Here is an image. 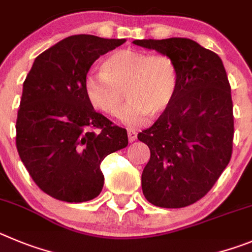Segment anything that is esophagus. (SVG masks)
<instances>
[{
    "label": "esophagus",
    "instance_id": "obj_1",
    "mask_svg": "<svg viewBox=\"0 0 252 252\" xmlns=\"http://www.w3.org/2000/svg\"><path fill=\"white\" fill-rule=\"evenodd\" d=\"M138 137V133L134 129H128V139L129 142H134Z\"/></svg>",
    "mask_w": 252,
    "mask_h": 252
}]
</instances>
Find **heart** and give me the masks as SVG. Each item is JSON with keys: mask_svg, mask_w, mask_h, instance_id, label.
<instances>
[{"mask_svg": "<svg viewBox=\"0 0 252 252\" xmlns=\"http://www.w3.org/2000/svg\"><path fill=\"white\" fill-rule=\"evenodd\" d=\"M178 83V67L168 55L124 49L104 59L101 72H88L84 92L95 109L112 117L123 110L126 94L130 103L124 112V122L138 126L149 113L154 117L171 105Z\"/></svg>", "mask_w": 252, "mask_h": 252, "instance_id": "1", "label": "heart"}]
</instances>
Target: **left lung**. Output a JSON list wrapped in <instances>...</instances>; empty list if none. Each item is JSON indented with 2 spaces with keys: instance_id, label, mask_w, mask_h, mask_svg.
Returning a JSON list of instances; mask_svg holds the SVG:
<instances>
[{
  "instance_id": "1",
  "label": "left lung",
  "mask_w": 252,
  "mask_h": 252,
  "mask_svg": "<svg viewBox=\"0 0 252 252\" xmlns=\"http://www.w3.org/2000/svg\"><path fill=\"white\" fill-rule=\"evenodd\" d=\"M133 44L168 55L180 72L171 105L138 134L151 151L142 173L143 194L158 207H186L214 187L231 159L233 113L227 74L217 54L189 38Z\"/></svg>"
}]
</instances>
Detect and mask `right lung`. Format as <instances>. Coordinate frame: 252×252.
Listing matches in <instances>:
<instances>
[{
    "label": "right lung",
    "mask_w": 252,
    "mask_h": 252,
    "mask_svg": "<svg viewBox=\"0 0 252 252\" xmlns=\"http://www.w3.org/2000/svg\"><path fill=\"white\" fill-rule=\"evenodd\" d=\"M124 38L74 35L33 61L16 121L20 158L40 189L65 202H85L104 186L100 163L128 146L126 129L96 113L84 79L100 55Z\"/></svg>",
    "instance_id": "right-lung-1"
}]
</instances>
